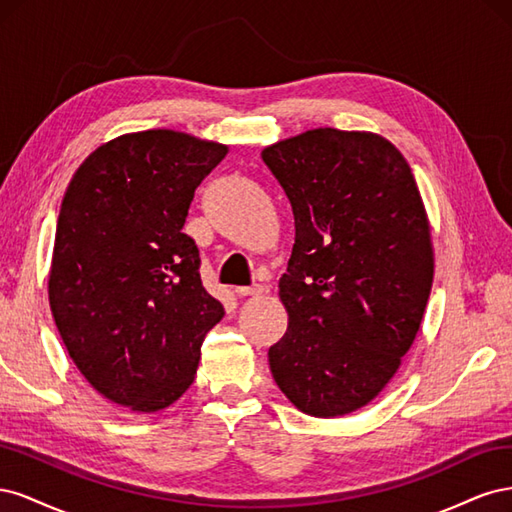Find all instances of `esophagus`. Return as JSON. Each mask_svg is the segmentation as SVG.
Returning a JSON list of instances; mask_svg holds the SVG:
<instances>
[{
	"label": "esophagus",
	"instance_id": "esophagus-1",
	"mask_svg": "<svg viewBox=\"0 0 512 512\" xmlns=\"http://www.w3.org/2000/svg\"><path fill=\"white\" fill-rule=\"evenodd\" d=\"M237 297H258V294H262V288L260 286H239L235 288Z\"/></svg>",
	"mask_w": 512,
	"mask_h": 512
}]
</instances>
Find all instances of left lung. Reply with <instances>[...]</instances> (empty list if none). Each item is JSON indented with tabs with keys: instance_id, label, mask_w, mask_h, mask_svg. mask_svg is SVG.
Masks as SVG:
<instances>
[{
	"instance_id": "1",
	"label": "left lung",
	"mask_w": 512,
	"mask_h": 512,
	"mask_svg": "<svg viewBox=\"0 0 512 512\" xmlns=\"http://www.w3.org/2000/svg\"><path fill=\"white\" fill-rule=\"evenodd\" d=\"M294 215L280 277L288 329L269 348L309 416L367 406L401 365L433 282L427 211L401 151L374 132L307 130L262 149Z\"/></svg>"
}]
</instances>
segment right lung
Returning <instances> with one entry per match:
<instances>
[{
    "mask_svg": "<svg viewBox=\"0 0 512 512\" xmlns=\"http://www.w3.org/2000/svg\"><path fill=\"white\" fill-rule=\"evenodd\" d=\"M226 153L175 130L123 134L89 153L61 200L49 273L57 331L85 380L132 412L164 410L190 389L224 316L181 228Z\"/></svg>",
    "mask_w": 512,
    "mask_h": 512,
    "instance_id": "1",
    "label": "right lung"
}]
</instances>
